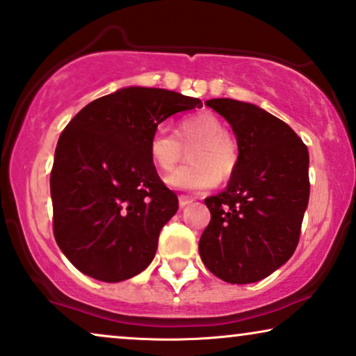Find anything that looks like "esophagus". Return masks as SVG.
I'll return each instance as SVG.
<instances>
[{
    "instance_id": "34e87169",
    "label": "esophagus",
    "mask_w": 356,
    "mask_h": 356,
    "mask_svg": "<svg viewBox=\"0 0 356 356\" xmlns=\"http://www.w3.org/2000/svg\"><path fill=\"white\" fill-rule=\"evenodd\" d=\"M193 201H195L193 197H186V196H179V200H178L179 207H186L188 204H191Z\"/></svg>"
}]
</instances>
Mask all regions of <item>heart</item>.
Segmentation results:
<instances>
[{"label":"heart","mask_w":356,"mask_h":356,"mask_svg":"<svg viewBox=\"0 0 356 356\" xmlns=\"http://www.w3.org/2000/svg\"><path fill=\"white\" fill-rule=\"evenodd\" d=\"M183 145H191L186 155L189 163L175 170L165 179L173 189L207 191L218 179H229L237 170L240 159L237 140L209 111L179 119L177 136L165 126L156 127L149 142L150 161L159 172L168 173L181 160Z\"/></svg>","instance_id":"heart-1"}]
</instances>
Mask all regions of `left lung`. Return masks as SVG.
Segmentation results:
<instances>
[{"mask_svg":"<svg viewBox=\"0 0 356 356\" xmlns=\"http://www.w3.org/2000/svg\"><path fill=\"white\" fill-rule=\"evenodd\" d=\"M230 124L240 159L227 188L206 197L200 240L206 268L225 283H255L289 260L309 202V152L288 124L252 103L206 101Z\"/></svg>","mask_w":356,"mask_h":356,"instance_id":"1","label":"left lung"}]
</instances>
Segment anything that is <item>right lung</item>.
<instances>
[{
    "label": "right lung",
    "mask_w": 356,
    "mask_h": 356,
    "mask_svg": "<svg viewBox=\"0 0 356 356\" xmlns=\"http://www.w3.org/2000/svg\"><path fill=\"white\" fill-rule=\"evenodd\" d=\"M201 106L175 91L127 86L68 122L50 173L54 235L81 273L118 283L154 260L178 197L150 161V137L167 118Z\"/></svg>",
    "instance_id": "right-lung-1"
}]
</instances>
